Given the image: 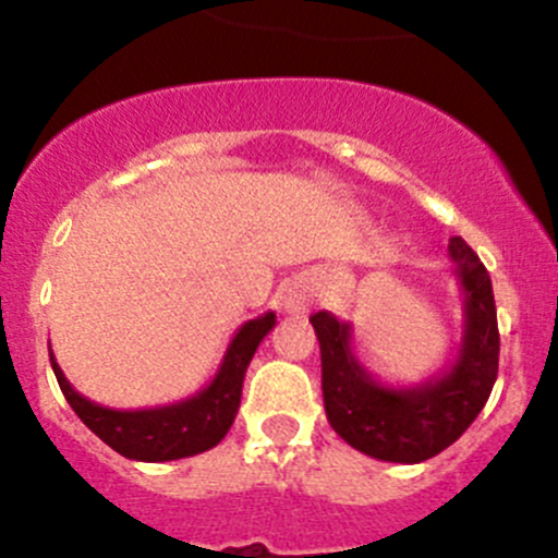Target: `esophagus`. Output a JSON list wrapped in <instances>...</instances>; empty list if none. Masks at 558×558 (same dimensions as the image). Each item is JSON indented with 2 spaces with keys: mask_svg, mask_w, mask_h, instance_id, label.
<instances>
[{
  "mask_svg": "<svg viewBox=\"0 0 558 558\" xmlns=\"http://www.w3.org/2000/svg\"><path fill=\"white\" fill-rule=\"evenodd\" d=\"M307 307H311V296H307L302 289H291L289 294H286V311L302 313L307 311Z\"/></svg>",
  "mask_w": 558,
  "mask_h": 558,
  "instance_id": "1",
  "label": "esophagus"
}]
</instances>
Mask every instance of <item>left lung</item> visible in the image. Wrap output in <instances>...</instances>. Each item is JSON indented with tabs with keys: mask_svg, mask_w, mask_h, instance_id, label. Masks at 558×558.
<instances>
[{
	"mask_svg": "<svg viewBox=\"0 0 558 558\" xmlns=\"http://www.w3.org/2000/svg\"><path fill=\"white\" fill-rule=\"evenodd\" d=\"M464 296L459 353L418 386H386L353 353L351 324L311 315L320 345V388L331 429L351 448L380 461L418 464L453 446L477 418L499 369V329L492 278L461 238L448 243Z\"/></svg>",
	"mask_w": 558,
	"mask_h": 558,
	"instance_id": "8db88e82",
	"label": "left lung"
}]
</instances>
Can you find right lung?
I'll use <instances>...</instances> for the list:
<instances>
[{
  "mask_svg": "<svg viewBox=\"0 0 558 558\" xmlns=\"http://www.w3.org/2000/svg\"><path fill=\"white\" fill-rule=\"evenodd\" d=\"M272 326V311L245 320L229 342L227 356H223L210 386H205L199 393L183 399V402L165 404V408H102L70 386L53 353H50V367H53L61 393L77 413V418L112 451L134 461L185 459V456L210 451L227 437L229 426L234 424V415H238L240 397H243L247 364H251L258 342L269 335Z\"/></svg>",
  "mask_w": 558,
  "mask_h": 558,
  "instance_id": "right-lung-1",
  "label": "right lung"
}]
</instances>
